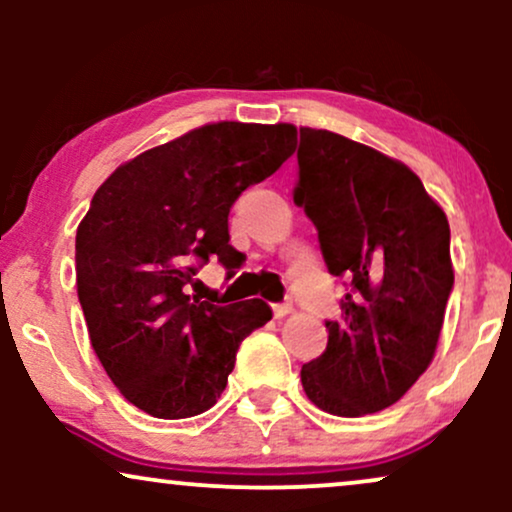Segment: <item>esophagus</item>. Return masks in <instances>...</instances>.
<instances>
[{"label": "esophagus", "mask_w": 512, "mask_h": 512, "mask_svg": "<svg viewBox=\"0 0 512 512\" xmlns=\"http://www.w3.org/2000/svg\"><path fill=\"white\" fill-rule=\"evenodd\" d=\"M272 310H274V317H286L293 313V305L291 303H276Z\"/></svg>", "instance_id": "34e87169"}]
</instances>
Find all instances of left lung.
I'll list each match as a JSON object with an SVG mask.
<instances>
[{
    "label": "left lung",
    "mask_w": 512,
    "mask_h": 512,
    "mask_svg": "<svg viewBox=\"0 0 512 512\" xmlns=\"http://www.w3.org/2000/svg\"><path fill=\"white\" fill-rule=\"evenodd\" d=\"M298 168L293 202L330 274L351 279L325 354L301 368L303 390L327 414H373L436 356L455 281L448 216L402 161L327 129L301 127Z\"/></svg>",
    "instance_id": "1"
}]
</instances>
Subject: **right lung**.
I'll use <instances>...</instances> for the list:
<instances>
[{
    "mask_svg": "<svg viewBox=\"0 0 512 512\" xmlns=\"http://www.w3.org/2000/svg\"><path fill=\"white\" fill-rule=\"evenodd\" d=\"M296 127L211 122L113 170L76 228V293L88 337L117 390L156 419L214 407L240 342L272 320L252 298L187 296L192 257L238 260L228 211L296 149Z\"/></svg>",
    "mask_w": 512,
    "mask_h": 512,
    "instance_id": "right-lung-1",
    "label": "right lung"
}]
</instances>
